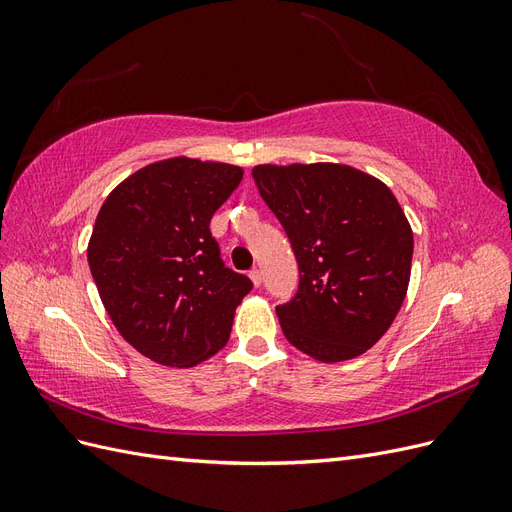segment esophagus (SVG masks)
<instances>
[{
  "label": "esophagus",
  "mask_w": 512,
  "mask_h": 512,
  "mask_svg": "<svg viewBox=\"0 0 512 512\" xmlns=\"http://www.w3.org/2000/svg\"><path fill=\"white\" fill-rule=\"evenodd\" d=\"M250 280H252V284H254L256 288L262 284V273H260V269H252V271H250Z\"/></svg>",
  "instance_id": "obj_1"
}]
</instances>
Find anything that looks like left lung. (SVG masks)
<instances>
[{
	"mask_svg": "<svg viewBox=\"0 0 512 512\" xmlns=\"http://www.w3.org/2000/svg\"><path fill=\"white\" fill-rule=\"evenodd\" d=\"M299 262L297 294L275 307L288 342L322 363L374 346L406 299L412 228L397 198L346 164L254 166Z\"/></svg>",
	"mask_w": 512,
	"mask_h": 512,
	"instance_id": "1",
	"label": "left lung"
}]
</instances>
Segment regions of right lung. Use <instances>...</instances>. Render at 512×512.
Masks as SVG:
<instances>
[{"label":"right lung","mask_w":512,"mask_h":512,"mask_svg":"<svg viewBox=\"0 0 512 512\" xmlns=\"http://www.w3.org/2000/svg\"><path fill=\"white\" fill-rule=\"evenodd\" d=\"M241 179L239 166L170 158L104 200L89 269L117 331L147 359L194 367L226 346L254 284L224 265L209 224Z\"/></svg>","instance_id":"right-lung-1"}]
</instances>
